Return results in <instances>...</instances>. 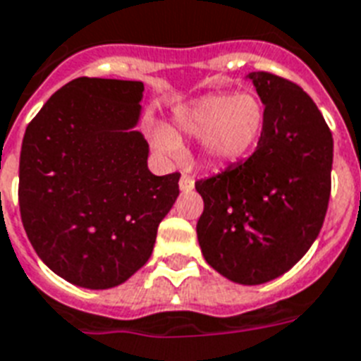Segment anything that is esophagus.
I'll return each mask as SVG.
<instances>
[{"mask_svg": "<svg viewBox=\"0 0 361 361\" xmlns=\"http://www.w3.org/2000/svg\"><path fill=\"white\" fill-rule=\"evenodd\" d=\"M192 187H195V180L190 178V176L183 174L180 178V189L183 190V192H187V190H192Z\"/></svg>", "mask_w": 361, "mask_h": 361, "instance_id": "esophagus-1", "label": "esophagus"}]
</instances>
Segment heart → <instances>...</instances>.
I'll list each match as a JSON object with an SVG mask.
<instances>
[{"label":"heart","instance_id":"1","mask_svg":"<svg viewBox=\"0 0 361 361\" xmlns=\"http://www.w3.org/2000/svg\"><path fill=\"white\" fill-rule=\"evenodd\" d=\"M267 111L256 92H215L178 111L176 130L200 139L202 157L213 166L235 165L254 152L265 128ZM154 142L163 154L178 155L180 139L166 128H157Z\"/></svg>","mask_w":361,"mask_h":361}]
</instances>
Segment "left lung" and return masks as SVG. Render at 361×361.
I'll return each mask as SVG.
<instances>
[{
  "instance_id": "obj_1",
  "label": "left lung",
  "mask_w": 361,
  "mask_h": 361,
  "mask_svg": "<svg viewBox=\"0 0 361 361\" xmlns=\"http://www.w3.org/2000/svg\"><path fill=\"white\" fill-rule=\"evenodd\" d=\"M267 111L256 152L196 181L204 200L196 233L206 262L243 286L282 276L310 250L330 200L334 140L323 114L298 85L247 75Z\"/></svg>"
}]
</instances>
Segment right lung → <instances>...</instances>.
<instances>
[{"label": "right lung", "instance_id": "1", "mask_svg": "<svg viewBox=\"0 0 361 361\" xmlns=\"http://www.w3.org/2000/svg\"><path fill=\"white\" fill-rule=\"evenodd\" d=\"M145 85L78 78L29 122L20 154V215L35 252L66 282L124 283L152 256L180 174L148 169L135 131Z\"/></svg>", "mask_w": 361, "mask_h": 361}]
</instances>
